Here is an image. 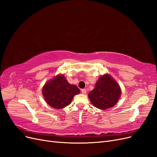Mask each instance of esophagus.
Wrapping results in <instances>:
<instances>
[{
	"mask_svg": "<svg viewBox=\"0 0 157 157\" xmlns=\"http://www.w3.org/2000/svg\"><path fill=\"white\" fill-rule=\"evenodd\" d=\"M81 92H82L83 94H86L87 91H86V89H82V90H81Z\"/></svg>",
	"mask_w": 157,
	"mask_h": 157,
	"instance_id": "1",
	"label": "esophagus"
}]
</instances>
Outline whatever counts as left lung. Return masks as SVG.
<instances>
[{"label": "left lung", "mask_w": 157, "mask_h": 157, "mask_svg": "<svg viewBox=\"0 0 157 157\" xmlns=\"http://www.w3.org/2000/svg\"><path fill=\"white\" fill-rule=\"evenodd\" d=\"M121 94V90L117 82L111 76L105 75L99 77L88 98L94 107L104 110L115 105Z\"/></svg>", "instance_id": "obj_1"}]
</instances>
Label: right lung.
Here are the masks:
<instances>
[{
  "mask_svg": "<svg viewBox=\"0 0 157 157\" xmlns=\"http://www.w3.org/2000/svg\"><path fill=\"white\" fill-rule=\"evenodd\" d=\"M79 93V88L70 84L61 75L47 82L42 88L46 101L55 109H62L69 105L73 97Z\"/></svg>",
  "mask_w": 157,
  "mask_h": 157,
  "instance_id": "obj_1",
  "label": "right lung"
}]
</instances>
